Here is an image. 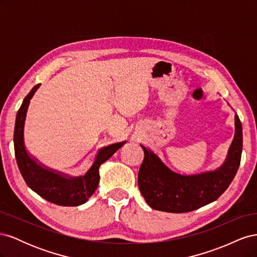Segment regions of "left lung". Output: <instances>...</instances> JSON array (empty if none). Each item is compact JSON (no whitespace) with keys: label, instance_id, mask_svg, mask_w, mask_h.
Here are the masks:
<instances>
[{"label":"left lung","instance_id":"obj_1","mask_svg":"<svg viewBox=\"0 0 257 257\" xmlns=\"http://www.w3.org/2000/svg\"><path fill=\"white\" fill-rule=\"evenodd\" d=\"M229 105V104H228ZM236 133L224 164L211 172L181 175L167 167L149 148L141 144L145 157L138 186L147 204L159 211L182 213L216 200L235 178L242 153V124L235 114Z\"/></svg>","mask_w":257,"mask_h":257}]
</instances>
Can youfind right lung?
Segmentation results:
<instances>
[{
	"label": "right lung",
	"mask_w": 257,
	"mask_h": 257,
	"mask_svg": "<svg viewBox=\"0 0 257 257\" xmlns=\"http://www.w3.org/2000/svg\"><path fill=\"white\" fill-rule=\"evenodd\" d=\"M41 83L36 84L23 99L16 116L14 147L20 173L29 188L44 199L59 206L75 207L87 203L99 182V166L110 159L126 142L100 148L91 167L82 176H71L49 168L31 154L25 144V122L30 100Z\"/></svg>",
	"instance_id": "right-lung-1"
}]
</instances>
